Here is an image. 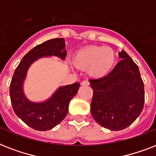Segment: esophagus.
Wrapping results in <instances>:
<instances>
[{
    "instance_id": "34e87169",
    "label": "esophagus",
    "mask_w": 156,
    "mask_h": 156,
    "mask_svg": "<svg viewBox=\"0 0 156 156\" xmlns=\"http://www.w3.org/2000/svg\"><path fill=\"white\" fill-rule=\"evenodd\" d=\"M81 85H84V86L89 85V82H88V80H84V81L81 82Z\"/></svg>"
}]
</instances>
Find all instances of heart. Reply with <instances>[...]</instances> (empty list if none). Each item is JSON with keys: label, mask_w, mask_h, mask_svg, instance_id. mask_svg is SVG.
Listing matches in <instances>:
<instances>
[{"label": "heart", "mask_w": 156, "mask_h": 156, "mask_svg": "<svg viewBox=\"0 0 156 156\" xmlns=\"http://www.w3.org/2000/svg\"><path fill=\"white\" fill-rule=\"evenodd\" d=\"M116 61V54L110 47L89 46L77 51L72 57L76 68L87 71L89 76L100 79L112 70Z\"/></svg>", "instance_id": "1"}]
</instances>
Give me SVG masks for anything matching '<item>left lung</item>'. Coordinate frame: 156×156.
I'll list each match as a JSON object with an SVG mask.
<instances>
[{
	"label": "left lung",
	"instance_id": "1",
	"mask_svg": "<svg viewBox=\"0 0 156 156\" xmlns=\"http://www.w3.org/2000/svg\"><path fill=\"white\" fill-rule=\"evenodd\" d=\"M121 59L109 74L89 80L93 89L91 113L94 120L110 130L131 125L143 111L144 84L139 67L122 51Z\"/></svg>",
	"mask_w": 156,
	"mask_h": 156
}]
</instances>
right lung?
<instances>
[{
    "instance_id": "right-lung-1",
    "label": "right lung",
    "mask_w": 156,
    "mask_h": 156,
    "mask_svg": "<svg viewBox=\"0 0 156 156\" xmlns=\"http://www.w3.org/2000/svg\"><path fill=\"white\" fill-rule=\"evenodd\" d=\"M65 46V41L61 38L50 39L36 46L23 57L13 73L9 87L13 111L27 125L36 130L52 129L65 118L69 102L77 93L80 83L62 86L45 101L33 102L27 99L23 92L27 71L41 57L57 56L64 60L67 55Z\"/></svg>"
}]
</instances>
